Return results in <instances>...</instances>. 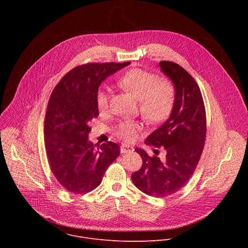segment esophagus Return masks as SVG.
<instances>
[{"instance_id": "esophagus-1", "label": "esophagus", "mask_w": 248, "mask_h": 248, "mask_svg": "<svg viewBox=\"0 0 248 248\" xmlns=\"http://www.w3.org/2000/svg\"><path fill=\"white\" fill-rule=\"evenodd\" d=\"M131 151H133V148H132L131 146L127 145V144H123V145L121 146V152H122L123 154H124V153H129V152H131Z\"/></svg>"}]
</instances>
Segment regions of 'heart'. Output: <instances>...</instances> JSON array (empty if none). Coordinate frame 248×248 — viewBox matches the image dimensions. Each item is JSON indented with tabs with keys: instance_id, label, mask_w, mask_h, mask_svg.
<instances>
[{
	"instance_id": "1",
	"label": "heart",
	"mask_w": 248,
	"mask_h": 248,
	"mask_svg": "<svg viewBox=\"0 0 248 248\" xmlns=\"http://www.w3.org/2000/svg\"><path fill=\"white\" fill-rule=\"evenodd\" d=\"M118 84L138 99V109L150 124H159L168 119L175 102V87L169 78L141 68H132L118 78ZM110 89L100 87L96 92V105L100 112H106L110 105ZM142 124L137 121L120 122L115 133L125 141H133Z\"/></svg>"
}]
</instances>
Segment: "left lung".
Masks as SVG:
<instances>
[{"instance_id":"obj_1","label":"left lung","mask_w":248,"mask_h":248,"mask_svg":"<svg viewBox=\"0 0 248 248\" xmlns=\"http://www.w3.org/2000/svg\"><path fill=\"white\" fill-rule=\"evenodd\" d=\"M162 72L175 87V102L170 118L153 131L145 143L164 149L165 156L150 157L144 150L135 151L142 158V167L131 174L134 186L150 196L164 198L183 188L193 174L206 139V113L200 88L180 64L159 62Z\"/></svg>"}]
</instances>
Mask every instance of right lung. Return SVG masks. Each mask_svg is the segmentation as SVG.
Here are the masks:
<instances>
[{
    "instance_id": "add662e5",
    "label": "right lung",
    "mask_w": 248,
    "mask_h": 248,
    "mask_svg": "<svg viewBox=\"0 0 248 248\" xmlns=\"http://www.w3.org/2000/svg\"><path fill=\"white\" fill-rule=\"evenodd\" d=\"M88 62L73 68L53 90L44 122L47 157L55 178L65 190L84 194L102 182L118 158L119 144L89 142L90 121L99 116L96 92L101 82L129 64Z\"/></svg>"
}]
</instances>
